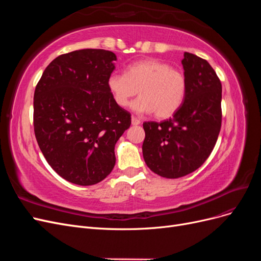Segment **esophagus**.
<instances>
[{
    "mask_svg": "<svg viewBox=\"0 0 261 261\" xmlns=\"http://www.w3.org/2000/svg\"><path fill=\"white\" fill-rule=\"evenodd\" d=\"M139 124H140V121L138 120V118L133 116V117H132V125H135V126H136V125H139Z\"/></svg>",
    "mask_w": 261,
    "mask_h": 261,
    "instance_id": "1",
    "label": "esophagus"
}]
</instances>
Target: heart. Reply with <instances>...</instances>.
<instances>
[{"mask_svg": "<svg viewBox=\"0 0 261 261\" xmlns=\"http://www.w3.org/2000/svg\"><path fill=\"white\" fill-rule=\"evenodd\" d=\"M108 88L118 107L126 108L139 93L133 110L145 114L154 112L158 118H168L183 105L187 83L178 68L161 60L147 59L129 65L125 75H110Z\"/></svg>", "mask_w": 261, "mask_h": 261, "instance_id": "obj_1", "label": "heart"}]
</instances>
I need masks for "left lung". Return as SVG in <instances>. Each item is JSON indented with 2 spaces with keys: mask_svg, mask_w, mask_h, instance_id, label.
Wrapping results in <instances>:
<instances>
[{
  "mask_svg": "<svg viewBox=\"0 0 261 261\" xmlns=\"http://www.w3.org/2000/svg\"><path fill=\"white\" fill-rule=\"evenodd\" d=\"M183 105L163 122H145L143 155L155 174L178 178L196 171L215 148L221 128L222 86L209 63L185 52Z\"/></svg>",
  "mask_w": 261,
  "mask_h": 261,
  "instance_id": "left-lung-1",
  "label": "left lung"
}]
</instances>
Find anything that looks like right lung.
<instances>
[{"mask_svg":"<svg viewBox=\"0 0 261 261\" xmlns=\"http://www.w3.org/2000/svg\"><path fill=\"white\" fill-rule=\"evenodd\" d=\"M114 61L113 52L101 49L62 54L36 87L38 145L51 168L76 185H94L111 173L115 144L132 123L108 88Z\"/></svg>","mask_w":261,"mask_h":261,"instance_id":"add662e5","label":"right lung"}]
</instances>
